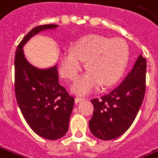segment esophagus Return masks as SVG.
I'll return each instance as SVG.
<instances>
[{
	"label": "esophagus",
	"mask_w": 158,
	"mask_h": 158,
	"mask_svg": "<svg viewBox=\"0 0 158 158\" xmlns=\"http://www.w3.org/2000/svg\"><path fill=\"white\" fill-rule=\"evenodd\" d=\"M84 100V98H75V102L76 103H78V102H81Z\"/></svg>",
	"instance_id": "esophagus-1"
}]
</instances>
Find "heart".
<instances>
[{"mask_svg": "<svg viewBox=\"0 0 158 158\" xmlns=\"http://www.w3.org/2000/svg\"><path fill=\"white\" fill-rule=\"evenodd\" d=\"M128 48L121 38H110L101 35L83 37L73 45V50L63 51L60 56V73L62 77L74 80L86 61V73L72 86V91L85 95L98 85L108 87L120 79L128 62Z\"/></svg>", "mask_w": 158, "mask_h": 158, "instance_id": "1", "label": "heart"}]
</instances>
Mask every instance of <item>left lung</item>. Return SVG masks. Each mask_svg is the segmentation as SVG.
Listing matches in <instances>:
<instances>
[{
    "label": "left lung",
    "mask_w": 158,
    "mask_h": 158,
    "mask_svg": "<svg viewBox=\"0 0 158 158\" xmlns=\"http://www.w3.org/2000/svg\"><path fill=\"white\" fill-rule=\"evenodd\" d=\"M145 76L146 60L139 55L132 71L119 86L100 99L91 100L94 111L89 127L95 137L110 140L127 132L144 100Z\"/></svg>",
    "instance_id": "8db88e82"
}]
</instances>
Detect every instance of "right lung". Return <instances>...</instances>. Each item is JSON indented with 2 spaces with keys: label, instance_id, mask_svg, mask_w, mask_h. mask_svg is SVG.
<instances>
[{
  "label": "right lung",
  "instance_id": "1",
  "mask_svg": "<svg viewBox=\"0 0 158 158\" xmlns=\"http://www.w3.org/2000/svg\"><path fill=\"white\" fill-rule=\"evenodd\" d=\"M57 26L33 28L18 45L14 59L15 97L20 111L34 133L50 140L59 139L68 131L74 98L59 84L57 67L35 68L26 60L23 46L34 35Z\"/></svg>",
  "mask_w": 158,
  "mask_h": 158
}]
</instances>
